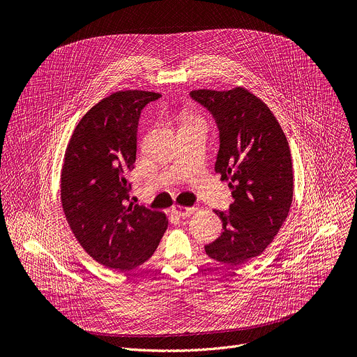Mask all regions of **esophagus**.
<instances>
[{"mask_svg": "<svg viewBox=\"0 0 357 357\" xmlns=\"http://www.w3.org/2000/svg\"><path fill=\"white\" fill-rule=\"evenodd\" d=\"M195 211L196 208H186V206H178V205L172 208V213L179 218H189Z\"/></svg>", "mask_w": 357, "mask_h": 357, "instance_id": "obj_1", "label": "esophagus"}]
</instances>
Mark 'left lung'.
I'll return each instance as SVG.
<instances>
[{
  "label": "left lung",
  "mask_w": 357,
  "mask_h": 357,
  "mask_svg": "<svg viewBox=\"0 0 357 357\" xmlns=\"http://www.w3.org/2000/svg\"><path fill=\"white\" fill-rule=\"evenodd\" d=\"M190 97L215 117L220 148L215 171L229 182V212L215 211L223 233L205 245L206 254L240 266L273 243L285 222L294 196L292 160L287 137L268 106L244 87L200 89Z\"/></svg>",
  "instance_id": "left-lung-1"
}]
</instances>
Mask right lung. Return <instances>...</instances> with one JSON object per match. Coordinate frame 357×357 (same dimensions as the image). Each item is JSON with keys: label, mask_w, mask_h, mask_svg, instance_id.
Here are the masks:
<instances>
[{"label": "right lung", "mask_w": 357, "mask_h": 357, "mask_svg": "<svg viewBox=\"0 0 357 357\" xmlns=\"http://www.w3.org/2000/svg\"><path fill=\"white\" fill-rule=\"evenodd\" d=\"M160 97L144 90L107 96L82 117L65 152L61 200L66 220L89 256L112 270L144 264L168 227L162 212L128 203L139 114Z\"/></svg>", "instance_id": "right-lung-1"}]
</instances>
